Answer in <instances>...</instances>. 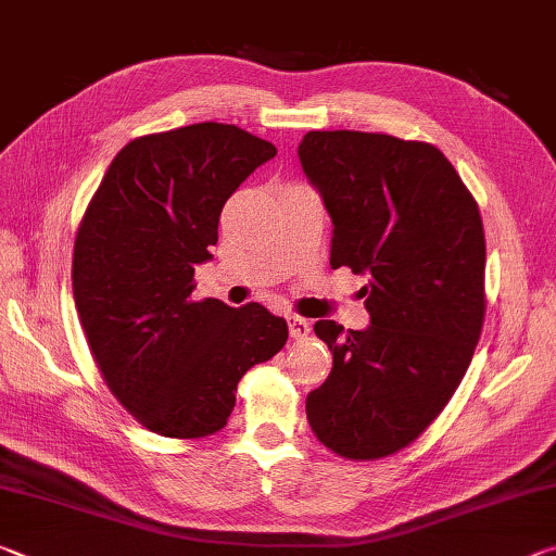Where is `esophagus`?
I'll list each match as a JSON object with an SVG mask.
<instances>
[{"instance_id": "obj_1", "label": "esophagus", "mask_w": 556, "mask_h": 556, "mask_svg": "<svg viewBox=\"0 0 556 556\" xmlns=\"http://www.w3.org/2000/svg\"><path fill=\"white\" fill-rule=\"evenodd\" d=\"M287 324H289V336L294 338V341H301V338H306L308 333H312V324L296 314L287 316Z\"/></svg>"}]
</instances>
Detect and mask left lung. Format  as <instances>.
<instances>
[{
    "label": "left lung",
    "instance_id": "left-lung-1",
    "mask_svg": "<svg viewBox=\"0 0 556 556\" xmlns=\"http://www.w3.org/2000/svg\"><path fill=\"white\" fill-rule=\"evenodd\" d=\"M301 166L333 220L331 267L368 275L370 326L316 321L333 353L308 392L316 439L351 460L409 446L464 380L485 318L478 203L434 144L380 131H308Z\"/></svg>",
    "mask_w": 556,
    "mask_h": 556
}]
</instances>
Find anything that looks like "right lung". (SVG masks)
I'll list each match as a JSON object with an SVG mask.
<instances>
[{
  "instance_id": "right-lung-1",
  "label": "right lung",
  "mask_w": 556,
  "mask_h": 556,
  "mask_svg": "<svg viewBox=\"0 0 556 556\" xmlns=\"http://www.w3.org/2000/svg\"><path fill=\"white\" fill-rule=\"evenodd\" d=\"M277 147L223 122L131 139L112 159L73 244V299L102 380L139 425L203 439L228 425L252 365L287 343L265 306L195 301L225 201Z\"/></svg>"
}]
</instances>
